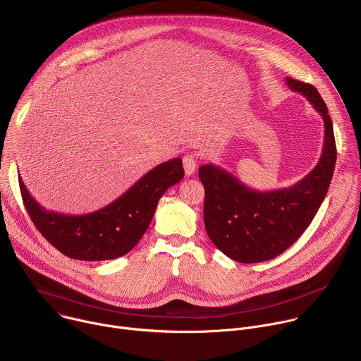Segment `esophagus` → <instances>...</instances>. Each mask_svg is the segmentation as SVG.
Returning a JSON list of instances; mask_svg holds the SVG:
<instances>
[{
    "instance_id": "esophagus-1",
    "label": "esophagus",
    "mask_w": 361,
    "mask_h": 361,
    "mask_svg": "<svg viewBox=\"0 0 361 361\" xmlns=\"http://www.w3.org/2000/svg\"><path fill=\"white\" fill-rule=\"evenodd\" d=\"M183 166H184V173L187 177H191L195 173L197 160L192 154H187V156L183 159Z\"/></svg>"
}]
</instances>
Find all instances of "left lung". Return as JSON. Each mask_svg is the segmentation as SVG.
<instances>
[{"label": "left lung", "mask_w": 361, "mask_h": 361, "mask_svg": "<svg viewBox=\"0 0 361 361\" xmlns=\"http://www.w3.org/2000/svg\"><path fill=\"white\" fill-rule=\"evenodd\" d=\"M302 94L324 123V142L317 166L288 188L257 191L224 169H198L204 185V224L210 240L238 263H262L284 252L310 226L329 191L336 167V140L326 102L307 82L286 78Z\"/></svg>", "instance_id": "1"}]
</instances>
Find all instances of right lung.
Listing matches in <instances>:
<instances>
[{"mask_svg":"<svg viewBox=\"0 0 361 361\" xmlns=\"http://www.w3.org/2000/svg\"><path fill=\"white\" fill-rule=\"evenodd\" d=\"M183 177L181 159H173L149 170L106 207L80 216L44 209L21 177L20 190L32 223L48 243L70 259L104 262L134 248L148 228L161 195Z\"/></svg>","mask_w":361,"mask_h":361,"instance_id":"obj_1","label":"right lung"}]
</instances>
